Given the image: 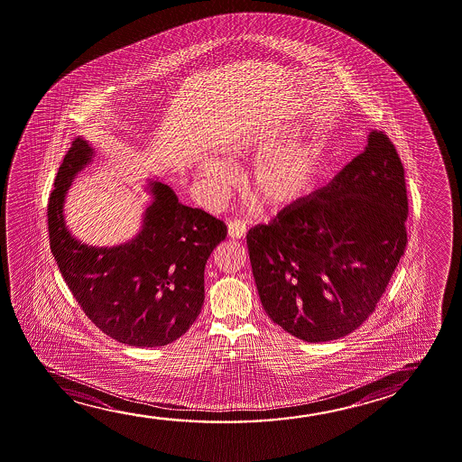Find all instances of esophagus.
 <instances>
[{"instance_id": "1", "label": "esophagus", "mask_w": 462, "mask_h": 462, "mask_svg": "<svg viewBox=\"0 0 462 462\" xmlns=\"http://www.w3.org/2000/svg\"><path fill=\"white\" fill-rule=\"evenodd\" d=\"M247 235V225L241 220H233L227 223V236L231 239H244Z\"/></svg>"}]
</instances>
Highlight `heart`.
<instances>
[{"instance_id":"heart-1","label":"heart","mask_w":462,"mask_h":462,"mask_svg":"<svg viewBox=\"0 0 462 462\" xmlns=\"http://www.w3.org/2000/svg\"><path fill=\"white\" fill-rule=\"evenodd\" d=\"M277 139L254 141L252 153L260 158L250 176V191L256 201L267 208H286L309 195L319 183L326 162V139L309 137L275 150ZM199 176L215 195H220L231 182L233 171L218 160H206Z\"/></svg>"}]
</instances>
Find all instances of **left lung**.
<instances>
[{
	"instance_id": "8db88e82",
	"label": "left lung",
	"mask_w": 462,
	"mask_h": 462,
	"mask_svg": "<svg viewBox=\"0 0 462 462\" xmlns=\"http://www.w3.org/2000/svg\"><path fill=\"white\" fill-rule=\"evenodd\" d=\"M401 158L383 131L329 185L252 227L248 254L267 317L304 342H328L371 317L407 245Z\"/></svg>"
}]
</instances>
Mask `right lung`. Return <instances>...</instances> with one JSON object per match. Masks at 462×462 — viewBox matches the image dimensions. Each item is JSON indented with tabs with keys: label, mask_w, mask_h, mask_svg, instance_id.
<instances>
[{
	"label": "right lung",
	"mask_w": 462,
	"mask_h": 462,
	"mask_svg": "<svg viewBox=\"0 0 462 462\" xmlns=\"http://www.w3.org/2000/svg\"><path fill=\"white\" fill-rule=\"evenodd\" d=\"M95 150L74 139L55 177L47 223L60 273L85 315L109 337L133 346H162L189 331L204 304V267L225 241L226 225L179 202L162 182H150L153 201L143 229L117 247H91L66 227L63 204L72 179Z\"/></svg>",
	"instance_id": "obj_1"
}]
</instances>
